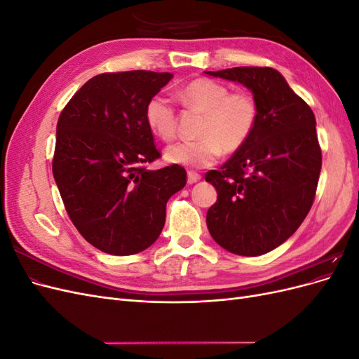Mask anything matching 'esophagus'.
Instances as JSON below:
<instances>
[{
  "mask_svg": "<svg viewBox=\"0 0 359 359\" xmlns=\"http://www.w3.org/2000/svg\"><path fill=\"white\" fill-rule=\"evenodd\" d=\"M199 180H201L199 173L193 172V170H189V172H187V182H189V184H194V182H198Z\"/></svg>",
  "mask_w": 359,
  "mask_h": 359,
  "instance_id": "1",
  "label": "esophagus"
}]
</instances>
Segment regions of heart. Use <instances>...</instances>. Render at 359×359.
<instances>
[{
	"label": "heart",
	"mask_w": 359,
	"mask_h": 359,
	"mask_svg": "<svg viewBox=\"0 0 359 359\" xmlns=\"http://www.w3.org/2000/svg\"><path fill=\"white\" fill-rule=\"evenodd\" d=\"M189 109L203 112L198 140H184L169 145L166 161L184 168H208L222 156V151L233 154L240 151L255 133L259 109L255 97L244 91L231 93L222 82L198 78L186 83L178 93ZM145 123L151 133L161 140H172L177 135V112L165 95L151 97L145 106Z\"/></svg>",
	"instance_id": "obj_1"
}]
</instances>
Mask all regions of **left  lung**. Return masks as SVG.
<instances>
[{
    "label": "left lung",
    "mask_w": 359,
    "mask_h": 359,
    "mask_svg": "<svg viewBox=\"0 0 359 359\" xmlns=\"http://www.w3.org/2000/svg\"><path fill=\"white\" fill-rule=\"evenodd\" d=\"M205 73L247 86L259 109L248 142L220 170L206 172L219 194L206 226L227 252L265 255L295 233L313 205L322 168L316 118L276 69Z\"/></svg>",
    "instance_id": "1"
}]
</instances>
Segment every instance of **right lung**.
<instances>
[{"label": "right lung", "instance_id": "right-lung-1", "mask_svg": "<svg viewBox=\"0 0 359 359\" xmlns=\"http://www.w3.org/2000/svg\"><path fill=\"white\" fill-rule=\"evenodd\" d=\"M172 78L147 70L97 74L58 118L53 178L76 229L107 255L154 244L169 198L187 182L178 165L144 166L160 157L145 106Z\"/></svg>", "mask_w": 359, "mask_h": 359}]
</instances>
